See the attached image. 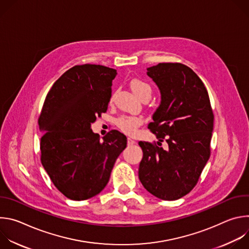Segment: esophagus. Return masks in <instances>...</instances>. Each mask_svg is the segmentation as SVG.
I'll list each match as a JSON object with an SVG mask.
<instances>
[{
    "instance_id": "esophagus-1",
    "label": "esophagus",
    "mask_w": 249,
    "mask_h": 249,
    "mask_svg": "<svg viewBox=\"0 0 249 249\" xmlns=\"http://www.w3.org/2000/svg\"><path fill=\"white\" fill-rule=\"evenodd\" d=\"M127 143H128L129 146H132V145H135V144H136V141L133 140V139H131V138H128Z\"/></svg>"
}]
</instances>
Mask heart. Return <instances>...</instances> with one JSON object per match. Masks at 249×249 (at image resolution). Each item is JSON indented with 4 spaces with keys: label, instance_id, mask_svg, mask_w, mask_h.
<instances>
[{
    "label": "heart",
    "instance_id": "obj_1",
    "mask_svg": "<svg viewBox=\"0 0 249 249\" xmlns=\"http://www.w3.org/2000/svg\"><path fill=\"white\" fill-rule=\"evenodd\" d=\"M130 86L132 90L138 97H141L145 93H152L151 87L143 81L133 80ZM142 123H143V119L139 116H122L117 120V126L123 132L129 135L134 134L137 131V128L142 125Z\"/></svg>",
    "mask_w": 249,
    "mask_h": 249
}]
</instances>
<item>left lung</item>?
Instances as JSON below:
<instances>
[{"label": "left lung", "instance_id": "8db88e82", "mask_svg": "<svg viewBox=\"0 0 249 249\" xmlns=\"http://www.w3.org/2000/svg\"><path fill=\"white\" fill-rule=\"evenodd\" d=\"M147 71L160 93L148 126L159 146L139 142L143 150L139 178L154 196L177 200L194 188L210 158L214 115L203 82L189 67L160 63ZM164 137L165 149L160 147Z\"/></svg>", "mask_w": 249, "mask_h": 249}]
</instances>
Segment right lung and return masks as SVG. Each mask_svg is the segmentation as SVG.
I'll return each mask as SVG.
<instances>
[{
	"label": "right lung",
	"instance_id": "obj_1",
	"mask_svg": "<svg viewBox=\"0 0 249 249\" xmlns=\"http://www.w3.org/2000/svg\"><path fill=\"white\" fill-rule=\"evenodd\" d=\"M116 70L85 64L65 72L49 90L38 119L41 162L57 189L75 201L100 193L127 138L111 130L100 141L91 130L107 110Z\"/></svg>",
	"mask_w": 249,
	"mask_h": 249
}]
</instances>
